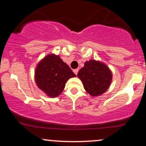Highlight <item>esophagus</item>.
<instances>
[{
  "label": "esophagus",
  "mask_w": 146,
  "mask_h": 146,
  "mask_svg": "<svg viewBox=\"0 0 146 146\" xmlns=\"http://www.w3.org/2000/svg\"><path fill=\"white\" fill-rule=\"evenodd\" d=\"M78 71H79V70L78 69V68H77V69H74L73 70V72H74V73L75 75H78Z\"/></svg>",
  "instance_id": "obj_1"
}]
</instances>
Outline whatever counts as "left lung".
Segmentation results:
<instances>
[{
	"label": "left lung",
	"instance_id": "obj_1",
	"mask_svg": "<svg viewBox=\"0 0 146 146\" xmlns=\"http://www.w3.org/2000/svg\"><path fill=\"white\" fill-rule=\"evenodd\" d=\"M78 77L83 83L87 93L93 97L100 96L109 88L113 79L111 70L101 61L90 60L85 62Z\"/></svg>",
	"mask_w": 146,
	"mask_h": 146
}]
</instances>
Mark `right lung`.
Listing matches in <instances>:
<instances>
[{
  "label": "right lung",
  "mask_w": 146,
  "mask_h": 146,
  "mask_svg": "<svg viewBox=\"0 0 146 146\" xmlns=\"http://www.w3.org/2000/svg\"><path fill=\"white\" fill-rule=\"evenodd\" d=\"M76 77L68 64L58 55L51 53L43 58L35 70V81L38 88L49 98L62 93L68 79Z\"/></svg>",
  "instance_id": "obj_1"
}]
</instances>
